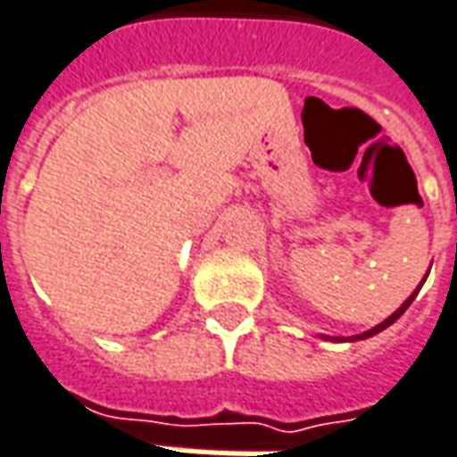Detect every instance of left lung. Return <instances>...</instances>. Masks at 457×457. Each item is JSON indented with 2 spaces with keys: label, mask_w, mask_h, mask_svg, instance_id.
<instances>
[{
  "label": "left lung",
  "mask_w": 457,
  "mask_h": 457,
  "mask_svg": "<svg viewBox=\"0 0 457 457\" xmlns=\"http://www.w3.org/2000/svg\"><path fill=\"white\" fill-rule=\"evenodd\" d=\"M423 283H426V278H423V280H420V286H423ZM420 286L416 287V290H413V293H411L409 300H406V303H403V305H401L399 310H396V312H394V315L386 317V320H384V322H381V325L371 327V329H369V332H361V335H354V337H349V342H354V339H367V337H371V335H378V332H381V329H386V327H389V325H394V322H396V320H399V317L403 315V312H406V310H409V305H411V303H413V297L419 295ZM325 339H327V337H325ZM335 339H339V337H335ZM339 342H345V339H339Z\"/></svg>",
  "instance_id": "left-lung-1"
}]
</instances>
